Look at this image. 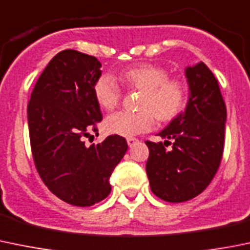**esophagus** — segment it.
Returning <instances> with one entry per match:
<instances>
[{
  "instance_id": "1",
  "label": "esophagus",
  "mask_w": 250,
  "mask_h": 250,
  "mask_svg": "<svg viewBox=\"0 0 250 250\" xmlns=\"http://www.w3.org/2000/svg\"><path fill=\"white\" fill-rule=\"evenodd\" d=\"M139 142V140L137 139V138H128L127 139V143H128V146L129 147H132V146H134L135 144H137V143Z\"/></svg>"
}]
</instances>
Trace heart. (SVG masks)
<instances>
[{"label": "heart", "instance_id": "b5f03b06", "mask_svg": "<svg viewBox=\"0 0 250 250\" xmlns=\"http://www.w3.org/2000/svg\"><path fill=\"white\" fill-rule=\"evenodd\" d=\"M123 83L143 91L139 103L140 112L120 111L108 116L104 122L106 133L121 137H133L151 129L154 117L159 122H169L181 113L187 99V86L183 81L168 78L164 68L151 63H142L127 69L121 76ZM95 101L103 110L116 108L122 91L115 78L101 74L93 85Z\"/></svg>", "mask_w": 250, "mask_h": 250}]
</instances>
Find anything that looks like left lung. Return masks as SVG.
I'll list each match as a JSON object with an SVG mask.
<instances>
[{
	"label": "left lung",
	"instance_id": "1",
	"mask_svg": "<svg viewBox=\"0 0 250 250\" xmlns=\"http://www.w3.org/2000/svg\"><path fill=\"white\" fill-rule=\"evenodd\" d=\"M186 77L190 90L186 111L159 133L165 143L145 142L151 192L168 203L199 195L216 174L224 152L226 105L217 79L203 62L188 67ZM168 144L172 147L167 150Z\"/></svg>",
	"mask_w": 250,
	"mask_h": 250
}]
</instances>
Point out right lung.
Listing matches in <instances>:
<instances>
[{
  "label": "right lung",
  "instance_id": "obj_1",
  "mask_svg": "<svg viewBox=\"0 0 250 250\" xmlns=\"http://www.w3.org/2000/svg\"><path fill=\"white\" fill-rule=\"evenodd\" d=\"M100 67L94 56L61 51L39 77L28 104L38 173L56 197L74 207H91L110 194L111 173L128 149L121 135L90 146L84 142L103 120L93 94Z\"/></svg>",
  "mask_w": 250,
  "mask_h": 250
}]
</instances>
